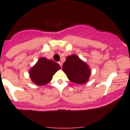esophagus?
<instances>
[{"label":"esophagus","instance_id":"1","mask_svg":"<svg viewBox=\"0 0 130 130\" xmlns=\"http://www.w3.org/2000/svg\"><path fill=\"white\" fill-rule=\"evenodd\" d=\"M58 63L59 64V65H60V66L61 67H62V62H59Z\"/></svg>","mask_w":130,"mask_h":130}]
</instances>
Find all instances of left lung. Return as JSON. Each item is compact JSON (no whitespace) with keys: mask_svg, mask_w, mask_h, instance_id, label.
Returning <instances> with one entry per match:
<instances>
[{"mask_svg":"<svg viewBox=\"0 0 130 130\" xmlns=\"http://www.w3.org/2000/svg\"><path fill=\"white\" fill-rule=\"evenodd\" d=\"M62 70L71 82L76 84H85L91 74L89 67L76 55L68 56L62 66Z\"/></svg>","mask_w":130,"mask_h":130,"instance_id":"left-lung-1","label":"left lung"}]
</instances>
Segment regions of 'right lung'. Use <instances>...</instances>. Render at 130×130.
<instances>
[{
  "label": "right lung",
  "instance_id": "right-lung-1",
  "mask_svg": "<svg viewBox=\"0 0 130 130\" xmlns=\"http://www.w3.org/2000/svg\"><path fill=\"white\" fill-rule=\"evenodd\" d=\"M60 68V65L54 61L41 57L32 67L29 75L34 83L40 86L44 85L51 80L53 74Z\"/></svg>",
  "mask_w": 130,
  "mask_h": 130
}]
</instances>
